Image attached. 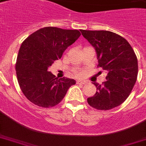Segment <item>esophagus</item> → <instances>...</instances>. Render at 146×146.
Instances as JSON below:
<instances>
[{"mask_svg":"<svg viewBox=\"0 0 146 146\" xmlns=\"http://www.w3.org/2000/svg\"><path fill=\"white\" fill-rule=\"evenodd\" d=\"M76 83L80 85H84L86 83V81H84V80H77V81H76Z\"/></svg>","mask_w":146,"mask_h":146,"instance_id":"34e87169","label":"esophagus"}]
</instances>
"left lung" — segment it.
I'll return each instance as SVG.
<instances>
[{
  "instance_id": "1",
  "label": "left lung",
  "mask_w": 146,
  "mask_h": 146,
  "mask_svg": "<svg viewBox=\"0 0 146 146\" xmlns=\"http://www.w3.org/2000/svg\"><path fill=\"white\" fill-rule=\"evenodd\" d=\"M96 50L98 66L107 73L102 85L94 82L96 93L88 98L90 106L110 110L122 104L129 96L138 74V60L133 49L122 36L104 30H80Z\"/></svg>"
}]
</instances>
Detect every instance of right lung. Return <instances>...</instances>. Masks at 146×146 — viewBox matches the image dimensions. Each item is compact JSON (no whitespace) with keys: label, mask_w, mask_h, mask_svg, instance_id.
Here are the masks:
<instances>
[{"label":"right lung","mask_w":146,"mask_h":146,"mask_svg":"<svg viewBox=\"0 0 146 146\" xmlns=\"http://www.w3.org/2000/svg\"><path fill=\"white\" fill-rule=\"evenodd\" d=\"M80 35L78 30L44 27L22 43L16 64L17 80L24 96L33 104L42 108L55 106L76 84L73 79H58L48 68Z\"/></svg>","instance_id":"obj_1"}]
</instances>
